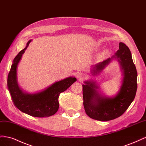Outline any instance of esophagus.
I'll list each match as a JSON object with an SVG mask.
<instances>
[{"mask_svg": "<svg viewBox=\"0 0 146 146\" xmlns=\"http://www.w3.org/2000/svg\"><path fill=\"white\" fill-rule=\"evenodd\" d=\"M85 77H86L85 75L83 74V73H82V72H78L76 75V77L80 80H83V79L85 78Z\"/></svg>", "mask_w": 146, "mask_h": 146, "instance_id": "esophagus-1", "label": "esophagus"}]
</instances>
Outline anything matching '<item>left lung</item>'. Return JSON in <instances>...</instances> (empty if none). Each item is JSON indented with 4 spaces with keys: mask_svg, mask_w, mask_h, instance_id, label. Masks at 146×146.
<instances>
[{
    "mask_svg": "<svg viewBox=\"0 0 146 146\" xmlns=\"http://www.w3.org/2000/svg\"><path fill=\"white\" fill-rule=\"evenodd\" d=\"M119 49L111 58L105 60L92 66V76H98L115 58L121 65L123 72L122 83L117 94L107 98L98 92L99 86L96 82L86 81L83 85V105L85 112L90 117L95 120L108 121L123 114L133 101L137 90V71L132 60L129 48L120 42Z\"/></svg>",
    "mask_w": 146,
    "mask_h": 146,
    "instance_id": "obj_1",
    "label": "left lung"
}]
</instances>
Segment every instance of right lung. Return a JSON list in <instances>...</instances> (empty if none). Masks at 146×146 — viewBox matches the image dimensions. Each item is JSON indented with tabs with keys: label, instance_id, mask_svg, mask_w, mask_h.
<instances>
[{
	"label": "right lung",
	"instance_id": "1",
	"mask_svg": "<svg viewBox=\"0 0 146 146\" xmlns=\"http://www.w3.org/2000/svg\"><path fill=\"white\" fill-rule=\"evenodd\" d=\"M31 41L32 40L28 41L26 47L13 60L8 76V89L13 103L20 111L34 117H49L58 111L60 94L67 90L77 81V79L76 77H69L54 83L42 91L33 94L24 92L17 83V68Z\"/></svg>",
	"mask_w": 146,
	"mask_h": 146
}]
</instances>
